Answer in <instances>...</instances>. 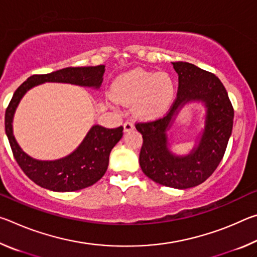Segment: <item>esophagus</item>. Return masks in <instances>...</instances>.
<instances>
[{
  "mask_svg": "<svg viewBox=\"0 0 257 257\" xmlns=\"http://www.w3.org/2000/svg\"><path fill=\"white\" fill-rule=\"evenodd\" d=\"M134 128H135V127H134V123L132 122V121H125V122L123 123V129H124L125 133L132 132V130H133Z\"/></svg>",
  "mask_w": 257,
  "mask_h": 257,
  "instance_id": "1",
  "label": "esophagus"
}]
</instances>
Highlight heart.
Wrapping results in <instances>:
<instances>
[{
	"instance_id": "1",
	"label": "heart",
	"mask_w": 257,
	"mask_h": 257,
	"mask_svg": "<svg viewBox=\"0 0 257 257\" xmlns=\"http://www.w3.org/2000/svg\"><path fill=\"white\" fill-rule=\"evenodd\" d=\"M112 93L118 102L134 104L136 115L156 119L171 106L176 95V84L167 72L134 69L116 78L112 85Z\"/></svg>"
}]
</instances>
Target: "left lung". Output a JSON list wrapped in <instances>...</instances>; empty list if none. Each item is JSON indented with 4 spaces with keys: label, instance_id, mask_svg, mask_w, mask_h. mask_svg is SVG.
<instances>
[{
    "label": "left lung",
    "instance_id": "1",
    "mask_svg": "<svg viewBox=\"0 0 257 257\" xmlns=\"http://www.w3.org/2000/svg\"><path fill=\"white\" fill-rule=\"evenodd\" d=\"M178 73L177 98L163 118L136 123L143 135L139 164L160 185L187 189L205 181L222 160L233 125V107L222 82L213 73L188 62H172ZM201 101L206 122L198 144L187 156L170 151L167 132L186 103Z\"/></svg>",
    "mask_w": 257,
    "mask_h": 257
}]
</instances>
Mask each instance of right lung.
Returning a JSON list of instances; mask_svg holds the SVG:
<instances>
[{
  "label": "right lung",
  "instance_id": "1",
  "mask_svg": "<svg viewBox=\"0 0 257 257\" xmlns=\"http://www.w3.org/2000/svg\"><path fill=\"white\" fill-rule=\"evenodd\" d=\"M105 66L64 68L46 75H34L21 84L12 96L6 111V134L12 153L26 176L35 184L53 191H76L97 182L107 170L108 156L122 137V125L104 128L95 124L77 149L62 159L41 161L33 159L21 150L14 136L15 112L24 95L33 87L44 82H64L98 89L102 85Z\"/></svg>",
  "mask_w": 257,
  "mask_h": 257
}]
</instances>
